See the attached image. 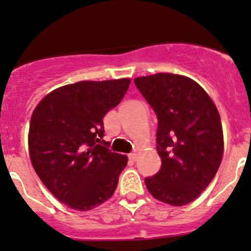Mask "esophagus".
<instances>
[{
    "label": "esophagus",
    "instance_id": "34e87169",
    "mask_svg": "<svg viewBox=\"0 0 251 251\" xmlns=\"http://www.w3.org/2000/svg\"><path fill=\"white\" fill-rule=\"evenodd\" d=\"M136 157H137L136 153L129 154V160H130V161H136Z\"/></svg>",
    "mask_w": 251,
    "mask_h": 251
}]
</instances>
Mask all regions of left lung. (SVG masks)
Wrapping results in <instances>:
<instances>
[{"instance_id": "left-lung-1", "label": "left lung", "mask_w": 251, "mask_h": 251, "mask_svg": "<svg viewBox=\"0 0 251 251\" xmlns=\"http://www.w3.org/2000/svg\"><path fill=\"white\" fill-rule=\"evenodd\" d=\"M155 111L161 168L145 182L149 193L172 206L193 201L215 178L224 151L221 116L197 81L174 73L134 79Z\"/></svg>"}]
</instances>
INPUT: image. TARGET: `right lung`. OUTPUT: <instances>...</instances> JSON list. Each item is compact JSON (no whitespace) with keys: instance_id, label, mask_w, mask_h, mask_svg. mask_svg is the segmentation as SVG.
I'll return each instance as SVG.
<instances>
[{"instance_id":"right-lung-1","label":"right lung","mask_w":251,"mask_h":251,"mask_svg":"<svg viewBox=\"0 0 251 251\" xmlns=\"http://www.w3.org/2000/svg\"><path fill=\"white\" fill-rule=\"evenodd\" d=\"M130 78L60 86L35 106L28 149L44 185L70 209L89 211L114 194L128 157L104 142L103 118L122 100Z\"/></svg>"}]
</instances>
